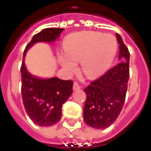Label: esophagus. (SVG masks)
Instances as JSON below:
<instances>
[{"instance_id":"esophagus-1","label":"esophagus","mask_w":151,"mask_h":151,"mask_svg":"<svg viewBox=\"0 0 151 151\" xmlns=\"http://www.w3.org/2000/svg\"><path fill=\"white\" fill-rule=\"evenodd\" d=\"M73 88L74 91H77V90H79L81 88L80 85H79V84L77 82H74L73 83Z\"/></svg>"}]
</instances>
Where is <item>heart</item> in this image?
Returning <instances> with one entry per match:
<instances>
[{
    "instance_id": "heart-1",
    "label": "heart",
    "mask_w": 151,
    "mask_h": 151,
    "mask_svg": "<svg viewBox=\"0 0 151 151\" xmlns=\"http://www.w3.org/2000/svg\"><path fill=\"white\" fill-rule=\"evenodd\" d=\"M117 40L111 34L99 32H78L66 38L64 54L59 55V63L68 72L77 68L81 61L83 73L96 78L107 70L117 53Z\"/></svg>"
}]
</instances>
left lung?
Segmentation results:
<instances>
[{
  "mask_svg": "<svg viewBox=\"0 0 151 151\" xmlns=\"http://www.w3.org/2000/svg\"><path fill=\"white\" fill-rule=\"evenodd\" d=\"M121 62L84 89L86 94L83 115L88 126L96 129L107 128L116 121L124 106L129 79V49L116 34Z\"/></svg>",
  "mask_w": 151,
  "mask_h": 151,
  "instance_id": "8db88e82",
  "label": "left lung"
}]
</instances>
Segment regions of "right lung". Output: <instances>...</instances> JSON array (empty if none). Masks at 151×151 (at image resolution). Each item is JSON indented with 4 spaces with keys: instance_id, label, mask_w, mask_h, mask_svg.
I'll return each instance as SVG.
<instances>
[{
    "instance_id": "1",
    "label": "right lung",
    "mask_w": 151,
    "mask_h": 151,
    "mask_svg": "<svg viewBox=\"0 0 151 151\" xmlns=\"http://www.w3.org/2000/svg\"><path fill=\"white\" fill-rule=\"evenodd\" d=\"M64 29L46 28L35 34L25 48L21 66L22 97L27 114L34 124L48 127L61 118L62 106L73 92V81L58 78H40L32 75L25 66L27 51L38 42H55Z\"/></svg>"
}]
</instances>
